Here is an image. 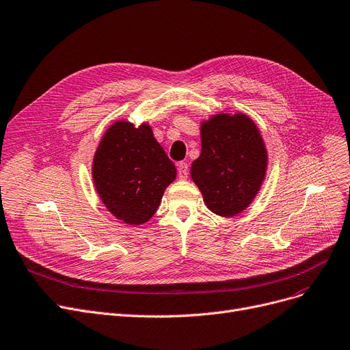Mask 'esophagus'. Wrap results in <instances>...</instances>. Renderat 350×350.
I'll return each instance as SVG.
<instances>
[{"label": "esophagus", "instance_id": "34e87169", "mask_svg": "<svg viewBox=\"0 0 350 350\" xmlns=\"http://www.w3.org/2000/svg\"><path fill=\"white\" fill-rule=\"evenodd\" d=\"M177 172H178L180 180H186L189 177V164L186 161L177 163Z\"/></svg>", "mask_w": 350, "mask_h": 350}]
</instances>
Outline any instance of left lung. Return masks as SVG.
Instances as JSON below:
<instances>
[{
  "label": "left lung",
  "instance_id": "1",
  "mask_svg": "<svg viewBox=\"0 0 350 350\" xmlns=\"http://www.w3.org/2000/svg\"><path fill=\"white\" fill-rule=\"evenodd\" d=\"M202 153L191 164V178L206 206L232 217L259 191L267 167L265 142L245 114H216L202 123Z\"/></svg>",
  "mask_w": 350,
  "mask_h": 350
}]
</instances>
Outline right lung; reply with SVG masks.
I'll use <instances>...</instances> for the list:
<instances>
[{
    "mask_svg": "<svg viewBox=\"0 0 350 350\" xmlns=\"http://www.w3.org/2000/svg\"><path fill=\"white\" fill-rule=\"evenodd\" d=\"M176 174L151 127H134L129 121H117L105 131L93 160L100 199L111 215L129 224L153 217Z\"/></svg>",
    "mask_w": 350,
    "mask_h": 350,
    "instance_id": "obj_1",
    "label": "right lung"
}]
</instances>
